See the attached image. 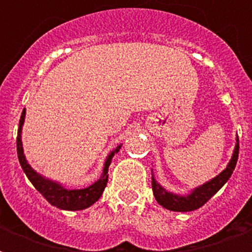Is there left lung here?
Returning a JSON list of instances; mask_svg holds the SVG:
<instances>
[{
	"instance_id": "left-lung-1",
	"label": "left lung",
	"mask_w": 252,
	"mask_h": 252,
	"mask_svg": "<svg viewBox=\"0 0 252 252\" xmlns=\"http://www.w3.org/2000/svg\"><path fill=\"white\" fill-rule=\"evenodd\" d=\"M235 140H237V142H235L234 152H233V156H231L226 168H223L219 175L212 178L211 180H208L199 187L193 188L187 195H176V193L167 191L166 188L162 187L161 184L154 179L153 172H152V188H153L154 197L157 200V203L172 212H191L203 207L212 196L216 195L221 189V187L226 183L231 174H233V171H234L239 153L238 136H237Z\"/></svg>"
}]
</instances>
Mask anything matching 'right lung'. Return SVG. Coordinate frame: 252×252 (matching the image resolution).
<instances>
[{
	"label": "right lung",
	"mask_w": 252,
	"mask_h": 252,
	"mask_svg": "<svg viewBox=\"0 0 252 252\" xmlns=\"http://www.w3.org/2000/svg\"><path fill=\"white\" fill-rule=\"evenodd\" d=\"M26 118V108L22 112L21 120H19V128H18V137H17V153L19 158V163H21L26 176L32 183V186L36 188L37 191L40 192L41 195L44 196L45 200L49 204H52L53 207L63 209V211H82L86 208L91 207L95 201H98L99 197L102 196L103 191L107 186L108 182V167L111 165V161L116 153H118L122 144L116 146L110 154L107 156L104 166H103V172L100 178L96 182L89 186L86 188H81V189H70V188H65L64 186L59 182H55L52 179L45 178L37 171H35L31 165H30L27 159H26L25 152H23V144H22V126L25 123Z\"/></svg>",
	"instance_id": "1"
}]
</instances>
